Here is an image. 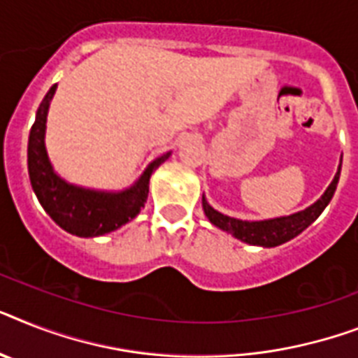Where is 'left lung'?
<instances>
[{
    "instance_id": "1",
    "label": "left lung",
    "mask_w": 358,
    "mask_h": 358,
    "mask_svg": "<svg viewBox=\"0 0 358 358\" xmlns=\"http://www.w3.org/2000/svg\"><path fill=\"white\" fill-rule=\"evenodd\" d=\"M340 167H342V162H340ZM340 167L338 173L335 174V180L331 182L327 191L322 194V199L318 200V202H315L310 208L303 209L300 213L290 215V217L261 220V222H248V220L231 219L228 215H222L219 213V211H215V209L206 202V199H202V208H204L206 217H208L217 228L224 229L228 234H234L235 237L243 241V243L259 246L283 245L287 241L294 239L296 235L301 234L310 222H315V220L320 217V213L325 209V206L329 204V200L333 199V194H335L336 184H338L340 178Z\"/></svg>"
}]
</instances>
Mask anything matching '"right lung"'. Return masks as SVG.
<instances>
[{"mask_svg":"<svg viewBox=\"0 0 358 358\" xmlns=\"http://www.w3.org/2000/svg\"><path fill=\"white\" fill-rule=\"evenodd\" d=\"M55 90L57 84L49 88L38 106L36 119L29 134L27 165L31 185L42 208L62 229L78 237H97L108 234L119 226L127 224L139 213V209L143 208L149 196L150 174L169 158L171 152L154 159L141 174L138 184L121 193H99L66 184L55 174L43 145L45 117Z\"/></svg>","mask_w":358,"mask_h":358,"instance_id":"obj_1","label":"right lung"}]
</instances>
